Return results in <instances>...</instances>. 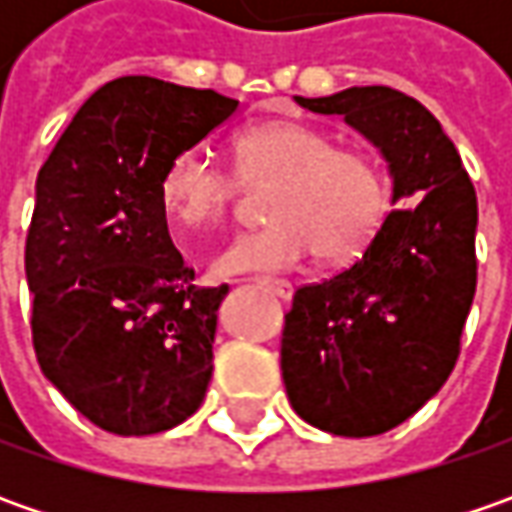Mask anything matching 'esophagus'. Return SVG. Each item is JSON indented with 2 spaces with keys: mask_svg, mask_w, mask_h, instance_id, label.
I'll use <instances>...</instances> for the list:
<instances>
[{
  "mask_svg": "<svg viewBox=\"0 0 512 512\" xmlns=\"http://www.w3.org/2000/svg\"><path fill=\"white\" fill-rule=\"evenodd\" d=\"M259 285L265 287L267 293H273L276 299H282V302H290L293 293H296V287L285 282V279H259Z\"/></svg>",
  "mask_w": 512,
  "mask_h": 512,
  "instance_id": "obj_1",
  "label": "esophagus"
}]
</instances>
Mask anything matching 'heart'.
I'll use <instances>...</instances> for the list:
<instances>
[{"label": "heart", "mask_w": 512, "mask_h": 512, "mask_svg": "<svg viewBox=\"0 0 512 512\" xmlns=\"http://www.w3.org/2000/svg\"><path fill=\"white\" fill-rule=\"evenodd\" d=\"M233 165L245 185L276 182L265 205L270 225L239 233L213 259L216 276L279 273L310 262H356L382 233L390 179L367 150L336 148V139L305 122H265L233 139ZM233 179L205 150L176 153L159 179V199L185 230L222 219Z\"/></svg>", "instance_id": "heart-1"}]
</instances>
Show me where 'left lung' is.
I'll list each match as a JSON object with an SVG mask.
<instances>
[{
    "label": "left lung",
    "instance_id": "1",
    "mask_svg": "<svg viewBox=\"0 0 512 512\" xmlns=\"http://www.w3.org/2000/svg\"><path fill=\"white\" fill-rule=\"evenodd\" d=\"M387 162L382 233L353 267L296 290L282 333L287 399L307 424L364 439L410 419L447 382L476 293V190L439 119L384 85L305 99Z\"/></svg>",
    "mask_w": 512,
    "mask_h": 512
}]
</instances>
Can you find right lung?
Instances as JSON below:
<instances>
[{"label": "right lung", "mask_w": 512, "mask_h": 512, "mask_svg": "<svg viewBox=\"0 0 512 512\" xmlns=\"http://www.w3.org/2000/svg\"><path fill=\"white\" fill-rule=\"evenodd\" d=\"M236 108L216 90L113 79L76 110L36 176L25 245L36 359L108 433H162L205 399L227 285L196 290L159 179Z\"/></svg>", "instance_id": "right-lung-1"}]
</instances>
